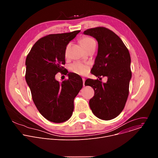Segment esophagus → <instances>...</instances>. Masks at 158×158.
Instances as JSON below:
<instances>
[{
	"label": "esophagus",
	"mask_w": 158,
	"mask_h": 158,
	"mask_svg": "<svg viewBox=\"0 0 158 158\" xmlns=\"http://www.w3.org/2000/svg\"><path fill=\"white\" fill-rule=\"evenodd\" d=\"M85 78H82V81H83V86H85Z\"/></svg>",
	"instance_id": "obj_1"
}]
</instances>
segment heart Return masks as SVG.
Masks as SVG:
<instances>
[{"mask_svg": "<svg viewBox=\"0 0 158 158\" xmlns=\"http://www.w3.org/2000/svg\"><path fill=\"white\" fill-rule=\"evenodd\" d=\"M80 43L82 45V46L86 50L90 46H92L93 44H96V41L94 39H93L91 37L84 36L81 38ZM70 45H71V43L68 44L65 48V56H67V52H68V49L70 47ZM70 69L74 73L78 75H81V76L85 75L88 72V66L80 62H74L73 64L71 65Z\"/></svg>", "mask_w": 158, "mask_h": 158, "instance_id": "obj_1", "label": "heart"}]
</instances>
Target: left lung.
<instances>
[{"label":"left lung","instance_id":"1","mask_svg":"<svg viewBox=\"0 0 158 158\" xmlns=\"http://www.w3.org/2000/svg\"><path fill=\"white\" fill-rule=\"evenodd\" d=\"M84 34L94 37L98 42L92 74L98 77H107L105 83L98 79L85 81V85L94 90L89 106L98 118L110 120L119 115L127 99L132 77L130 54L120 37L106 27L87 29Z\"/></svg>","mask_w":158,"mask_h":158}]
</instances>
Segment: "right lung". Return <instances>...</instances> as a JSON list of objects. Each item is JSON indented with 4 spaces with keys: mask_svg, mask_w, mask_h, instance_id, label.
Instances as JSON below:
<instances>
[{
    "mask_svg": "<svg viewBox=\"0 0 158 158\" xmlns=\"http://www.w3.org/2000/svg\"><path fill=\"white\" fill-rule=\"evenodd\" d=\"M81 31L49 34L38 40L26 60V81L40 113L49 121L68 120L74 110V99L82 87V80L73 73L60 83L55 76L64 71L67 45ZM67 74V73H65Z\"/></svg>",
    "mask_w": 158,
    "mask_h": 158,
    "instance_id": "right-lung-1",
    "label": "right lung"
}]
</instances>
